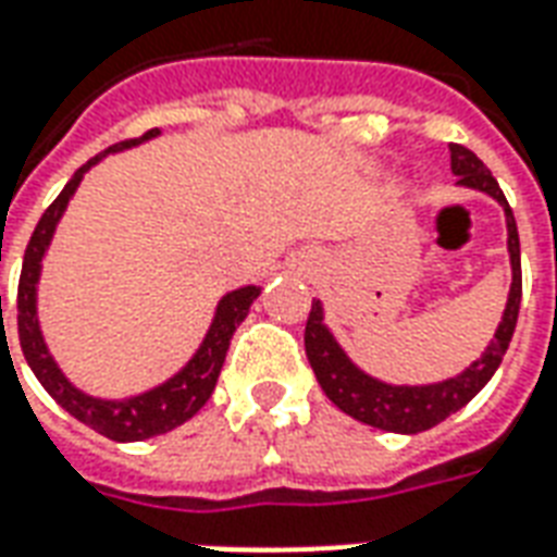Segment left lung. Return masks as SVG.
Here are the masks:
<instances>
[{"label": "left lung", "mask_w": 557, "mask_h": 557, "mask_svg": "<svg viewBox=\"0 0 557 557\" xmlns=\"http://www.w3.org/2000/svg\"><path fill=\"white\" fill-rule=\"evenodd\" d=\"M450 170L459 178L456 182L459 187H471V190L492 196L504 208V220H507V253H510L513 280H510V292H507V304H504L502 322L495 327V337L490 339V346L478 361H471L462 373L454 375V379H444V382L391 385V382L363 373L361 367L343 351L337 337L325 325L322 301H313V310L307 319L304 349H307V361L313 367L325 397L339 411H346L349 418L361 420L375 430L414 435V432L432 430L435 423L450 418L454 411L468 406L483 391V385L498 370L510 339H513L519 301H522V262H519V232H516L513 211L507 206L498 182L492 178V172L483 166V160L474 151H468L466 146H450Z\"/></svg>", "instance_id": "1"}]
</instances>
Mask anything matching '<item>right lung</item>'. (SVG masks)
Returning a JSON list of instances; mask_svg holds the SVG:
<instances>
[{
  "mask_svg": "<svg viewBox=\"0 0 557 557\" xmlns=\"http://www.w3.org/2000/svg\"><path fill=\"white\" fill-rule=\"evenodd\" d=\"M160 131H148L139 139H125V143H115L101 154H95L86 160L71 182L65 184V190L55 196L53 206L47 208L38 220V226L32 232L29 247L23 256V271H20V286H17V331H20V349L26 355V363L32 367L35 379L41 382L44 391L67 411L74 414L79 423H86L95 432H101L113 442H143L151 435H163V432L182 426L184 420H190L196 411L202 409L208 397L214 394L218 385V375L226 361V351H230V339L235 334V327L242 325L250 307L259 298V286H242V289L226 292L218 301L214 319L208 325L206 339L199 343V349L194 351V358L184 363L182 370L170 375L163 385L134 394L125 399H101L83 394L79 387L67 382V375L62 373V367L55 363V358L47 349V339H44L41 322H38V280H41V262L47 256V247L53 242V232L59 226V220L65 214L71 196L77 194L83 175L101 163L107 154L113 151H125L134 148L146 139H154ZM0 315H2V298H0Z\"/></svg>",
  "mask_w": 557,
  "mask_h": 557,
  "instance_id": "obj_1",
  "label": "right lung"
}]
</instances>
